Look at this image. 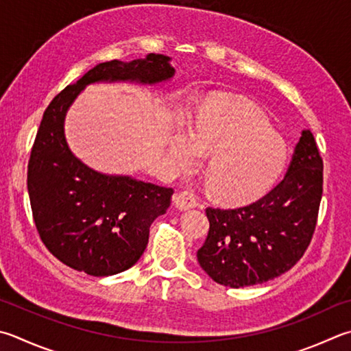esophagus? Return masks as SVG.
<instances>
[{"mask_svg": "<svg viewBox=\"0 0 351 351\" xmlns=\"http://www.w3.org/2000/svg\"><path fill=\"white\" fill-rule=\"evenodd\" d=\"M173 202L180 210H189V208H193L197 206L196 195L189 189L182 190V192H180V193H176L173 196Z\"/></svg>", "mask_w": 351, "mask_h": 351, "instance_id": "34e87169", "label": "esophagus"}]
</instances>
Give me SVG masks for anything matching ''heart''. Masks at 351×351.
I'll return each instance as SVG.
<instances>
[{"label": "heart", "instance_id": "b5f03b06", "mask_svg": "<svg viewBox=\"0 0 351 351\" xmlns=\"http://www.w3.org/2000/svg\"><path fill=\"white\" fill-rule=\"evenodd\" d=\"M202 154H212L206 180L224 201H242L265 192L287 164V149L263 113L234 104L210 107L195 129L180 125L171 138L170 155L189 170Z\"/></svg>", "mask_w": 351, "mask_h": 351}]
</instances>
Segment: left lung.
<instances>
[{"label":"left lung","instance_id":"left-lung-1","mask_svg":"<svg viewBox=\"0 0 351 351\" xmlns=\"http://www.w3.org/2000/svg\"><path fill=\"white\" fill-rule=\"evenodd\" d=\"M322 170L313 133L302 130L289 171L275 189L247 206L207 207L208 234L196 253L202 270L232 289L263 284L289 271L313 238Z\"/></svg>","mask_w":351,"mask_h":351}]
</instances>
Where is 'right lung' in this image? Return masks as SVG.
<instances>
[{"label": "right lung", "mask_w": 351, "mask_h": 351, "mask_svg": "<svg viewBox=\"0 0 351 351\" xmlns=\"http://www.w3.org/2000/svg\"><path fill=\"white\" fill-rule=\"evenodd\" d=\"M173 75L169 56L159 53L101 62L56 95L44 112L27 165L29 197L44 245L70 269L110 276L135 265L147 247L152 222L169 208L173 189L87 167L66 143L69 107L93 82L156 84Z\"/></svg>", "instance_id": "1"}]
</instances>
